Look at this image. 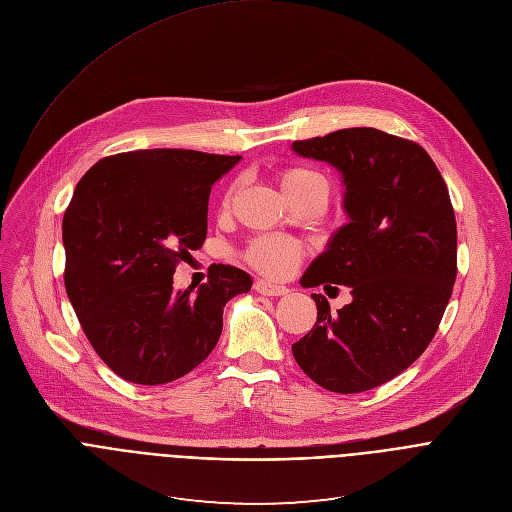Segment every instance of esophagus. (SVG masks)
<instances>
[{
    "label": "esophagus",
    "instance_id": "1",
    "mask_svg": "<svg viewBox=\"0 0 512 512\" xmlns=\"http://www.w3.org/2000/svg\"><path fill=\"white\" fill-rule=\"evenodd\" d=\"M255 290L263 296H284L288 294V288L286 286H280V284H271V282H265V280H259L255 282Z\"/></svg>",
    "mask_w": 512,
    "mask_h": 512
}]
</instances>
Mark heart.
Masks as SVG:
<instances>
[{
  "instance_id": "b5f03b06",
  "label": "heart",
  "mask_w": 512,
  "mask_h": 512,
  "mask_svg": "<svg viewBox=\"0 0 512 512\" xmlns=\"http://www.w3.org/2000/svg\"><path fill=\"white\" fill-rule=\"evenodd\" d=\"M280 187L290 201L302 199L306 195H323L327 199L329 195L327 179L321 173H317V170L306 166H292L282 170ZM302 257L304 247L298 241H294V238L280 234H261L253 238L245 249L247 263L253 265L259 274L274 280H284L292 276Z\"/></svg>"
}]
</instances>
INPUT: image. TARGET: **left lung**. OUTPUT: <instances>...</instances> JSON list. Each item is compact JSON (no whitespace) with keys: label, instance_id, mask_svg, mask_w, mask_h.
Returning a JSON list of instances; mask_svg holds the SVG:
<instances>
[{"label":"left lung","instance_id":"8db88e82","mask_svg":"<svg viewBox=\"0 0 512 512\" xmlns=\"http://www.w3.org/2000/svg\"><path fill=\"white\" fill-rule=\"evenodd\" d=\"M292 150L342 173L350 218L300 284L352 292L337 315L311 294L317 323L292 354L323 389L362 393L412 366L445 315L457 278L449 189L420 144L374 127L292 142Z\"/></svg>","mask_w":512,"mask_h":512}]
</instances>
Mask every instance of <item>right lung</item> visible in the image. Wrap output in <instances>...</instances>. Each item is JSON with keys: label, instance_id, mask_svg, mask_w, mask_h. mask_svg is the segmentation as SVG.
I'll use <instances>...</instances> for the list:
<instances>
[{"label": "right lung", "instance_id": "1", "mask_svg": "<svg viewBox=\"0 0 512 512\" xmlns=\"http://www.w3.org/2000/svg\"><path fill=\"white\" fill-rule=\"evenodd\" d=\"M241 160L195 150H135L98 160L63 214L65 292L121 379L164 385L216 348L226 302L249 292L247 271L214 265L193 294L173 274L208 234L212 185Z\"/></svg>", "mask_w": 512, "mask_h": 512}]
</instances>
